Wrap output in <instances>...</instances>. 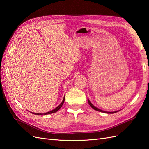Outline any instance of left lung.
Listing matches in <instances>:
<instances>
[{"instance_id": "left-lung-1", "label": "left lung", "mask_w": 149, "mask_h": 149, "mask_svg": "<svg viewBox=\"0 0 149 149\" xmlns=\"http://www.w3.org/2000/svg\"><path fill=\"white\" fill-rule=\"evenodd\" d=\"M88 104H90V106L92 107V108L93 109H95V110H96V111H100V112H102V113H108V114H113V113H116V112H118V111H113V112H107V111H103V110H101V109H99V108H97V107H96L95 106H94L91 103V102L90 101V100L88 99Z\"/></svg>"}]
</instances>
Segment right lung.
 <instances>
[{"instance_id":"right-lung-1","label":"right lung","mask_w":149,"mask_h":149,"mask_svg":"<svg viewBox=\"0 0 149 149\" xmlns=\"http://www.w3.org/2000/svg\"><path fill=\"white\" fill-rule=\"evenodd\" d=\"M64 102H65V97L63 98V101H62V102L59 104V105L57 107H56L55 109H54L53 110H52V111H49V112H47V113H33V112H31V113L32 114H34V115H49V114H51V113H56V112H57L61 108V106H63V103H64Z\"/></svg>"}]
</instances>
